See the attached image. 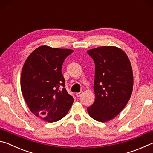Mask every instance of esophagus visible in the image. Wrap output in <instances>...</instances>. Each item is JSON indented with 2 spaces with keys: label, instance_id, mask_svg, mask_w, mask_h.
Returning a JSON list of instances; mask_svg holds the SVG:
<instances>
[{
  "label": "esophagus",
  "instance_id": "esophagus-1",
  "mask_svg": "<svg viewBox=\"0 0 153 153\" xmlns=\"http://www.w3.org/2000/svg\"><path fill=\"white\" fill-rule=\"evenodd\" d=\"M82 94H83V92H80L77 93V94H76V96H77V97H80Z\"/></svg>",
  "mask_w": 153,
  "mask_h": 153
}]
</instances>
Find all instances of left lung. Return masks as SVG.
I'll return each instance as SVG.
<instances>
[{"mask_svg": "<svg viewBox=\"0 0 153 153\" xmlns=\"http://www.w3.org/2000/svg\"><path fill=\"white\" fill-rule=\"evenodd\" d=\"M87 53L95 63V100L87 111L94 120L107 122L123 110L131 97L132 67L126 53L117 46H100Z\"/></svg>", "mask_w": 153, "mask_h": 153, "instance_id": "left-lung-1", "label": "left lung"}]
</instances>
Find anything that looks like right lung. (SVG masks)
Returning <instances> with one entry per match:
<instances>
[{"label": "right lung", "mask_w": 153, "mask_h": 153, "mask_svg": "<svg viewBox=\"0 0 153 153\" xmlns=\"http://www.w3.org/2000/svg\"><path fill=\"white\" fill-rule=\"evenodd\" d=\"M71 49L44 45L28 56L21 74V90L31 112L47 122L67 115L74 98L65 88L63 63Z\"/></svg>", "instance_id": "obj_1"}]
</instances>
